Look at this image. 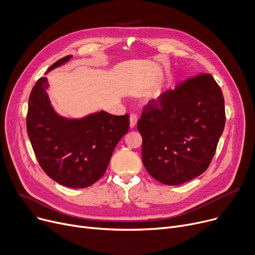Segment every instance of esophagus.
Instances as JSON below:
<instances>
[{
    "label": "esophagus",
    "instance_id": "esophagus-1",
    "mask_svg": "<svg viewBox=\"0 0 255 255\" xmlns=\"http://www.w3.org/2000/svg\"><path fill=\"white\" fill-rule=\"evenodd\" d=\"M129 121H130V127L134 128L136 123H137V116L135 114H131L130 118H129Z\"/></svg>",
    "mask_w": 255,
    "mask_h": 255
}]
</instances>
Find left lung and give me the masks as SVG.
I'll return each mask as SVG.
<instances>
[{
	"instance_id": "1",
	"label": "left lung",
	"mask_w": 255,
	"mask_h": 255,
	"mask_svg": "<svg viewBox=\"0 0 255 255\" xmlns=\"http://www.w3.org/2000/svg\"><path fill=\"white\" fill-rule=\"evenodd\" d=\"M224 125V98L211 74L190 77L165 91L143 107L137 122L146 171L165 185H180L202 175Z\"/></svg>"
}]
</instances>
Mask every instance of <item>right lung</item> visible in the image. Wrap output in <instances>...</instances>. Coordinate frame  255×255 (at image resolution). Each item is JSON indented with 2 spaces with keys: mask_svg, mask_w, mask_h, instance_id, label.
I'll return each instance as SVG.
<instances>
[{
  "mask_svg": "<svg viewBox=\"0 0 255 255\" xmlns=\"http://www.w3.org/2000/svg\"><path fill=\"white\" fill-rule=\"evenodd\" d=\"M71 57L60 59L47 72ZM48 86L46 77L39 78L29 98L26 131L34 153L53 181L70 188H86L104 175L116 145L129 130V116L101 111L83 119L61 117L50 104Z\"/></svg>",
  "mask_w": 255,
  "mask_h": 255,
  "instance_id": "obj_1",
  "label": "right lung"
}]
</instances>
